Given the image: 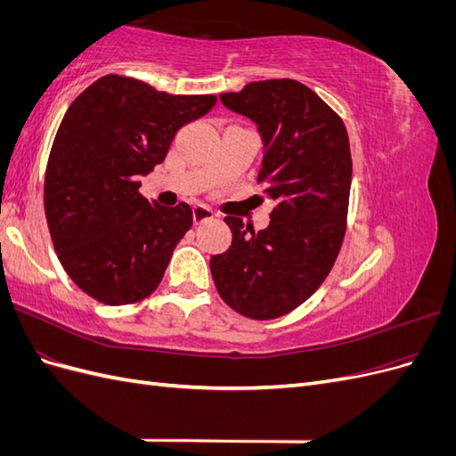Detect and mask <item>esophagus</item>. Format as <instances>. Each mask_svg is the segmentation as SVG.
Wrapping results in <instances>:
<instances>
[{
	"mask_svg": "<svg viewBox=\"0 0 456 456\" xmlns=\"http://www.w3.org/2000/svg\"><path fill=\"white\" fill-rule=\"evenodd\" d=\"M215 216V211L211 209V207L207 205H194V223L196 224H201L205 223V220H211Z\"/></svg>",
	"mask_w": 456,
	"mask_h": 456,
	"instance_id": "34e87169",
	"label": "esophagus"
}]
</instances>
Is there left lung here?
I'll return each mask as SVG.
<instances>
[{
	"mask_svg": "<svg viewBox=\"0 0 456 456\" xmlns=\"http://www.w3.org/2000/svg\"><path fill=\"white\" fill-rule=\"evenodd\" d=\"M220 101L256 123L265 142L256 181L273 211L260 232L226 216L232 245L211 256V273L232 310L273 320L308 300L338 256L352 184L348 131L333 108L295 79L253 81Z\"/></svg>",
	"mask_w": 456,
	"mask_h": 456,
	"instance_id": "1",
	"label": "left lung"
}]
</instances>
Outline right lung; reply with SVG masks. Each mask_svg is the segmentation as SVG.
<instances>
[{
  "instance_id": "right-lung-1",
  "label": "right lung",
  "mask_w": 456,
  "mask_h": 456,
  "mask_svg": "<svg viewBox=\"0 0 456 456\" xmlns=\"http://www.w3.org/2000/svg\"><path fill=\"white\" fill-rule=\"evenodd\" d=\"M215 104V94H169L108 74L68 108L47 161L45 216L61 265L94 300L133 305L163 280L194 213L148 201L139 176Z\"/></svg>"
}]
</instances>
